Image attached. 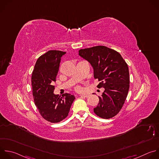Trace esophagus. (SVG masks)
Here are the masks:
<instances>
[{
    "instance_id": "esophagus-1",
    "label": "esophagus",
    "mask_w": 159,
    "mask_h": 159,
    "mask_svg": "<svg viewBox=\"0 0 159 159\" xmlns=\"http://www.w3.org/2000/svg\"><path fill=\"white\" fill-rule=\"evenodd\" d=\"M80 96L81 97H89V95H87V94H81L80 95Z\"/></svg>"
}]
</instances>
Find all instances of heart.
<instances>
[{
    "label": "heart",
    "instance_id": "obj_1",
    "mask_svg": "<svg viewBox=\"0 0 159 159\" xmlns=\"http://www.w3.org/2000/svg\"><path fill=\"white\" fill-rule=\"evenodd\" d=\"M75 89L77 91H81V90H82V88H81L80 86H77V87H75Z\"/></svg>",
    "mask_w": 159,
    "mask_h": 159
}]
</instances>
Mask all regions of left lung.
Instances as JSON below:
<instances>
[{"instance_id":"8db88e82","label":"left lung","mask_w":159,"mask_h":159,"mask_svg":"<svg viewBox=\"0 0 159 159\" xmlns=\"http://www.w3.org/2000/svg\"><path fill=\"white\" fill-rule=\"evenodd\" d=\"M79 56L87 60L93 69V76L103 87L94 113L102 119L116 116L121 110L129 90V67L118 52L105 46L98 45L80 49Z\"/></svg>"}]
</instances>
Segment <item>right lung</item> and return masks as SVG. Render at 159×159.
Wrapping results in <instances>:
<instances>
[{
	"label": "right lung",
	"mask_w": 159,
	"mask_h": 159,
	"mask_svg": "<svg viewBox=\"0 0 159 159\" xmlns=\"http://www.w3.org/2000/svg\"><path fill=\"white\" fill-rule=\"evenodd\" d=\"M66 52L48 50L40 56L32 72L31 82L34 103L41 116L51 123H58L66 119L75 97L64 93L59 97L54 93L61 57Z\"/></svg>",
	"instance_id": "1"
}]
</instances>
